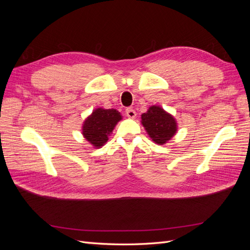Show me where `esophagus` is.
I'll return each instance as SVG.
<instances>
[{"instance_id":"esophagus-1","label":"esophagus","mask_w":250,"mask_h":250,"mask_svg":"<svg viewBox=\"0 0 250 250\" xmlns=\"http://www.w3.org/2000/svg\"><path fill=\"white\" fill-rule=\"evenodd\" d=\"M125 112H126V116L128 118H130V119H134L135 116H137V112H135V110L133 108H131V107L126 108Z\"/></svg>"}]
</instances>
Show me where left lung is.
Here are the masks:
<instances>
[{
  "label": "left lung",
  "mask_w": 250,
  "mask_h": 250,
  "mask_svg": "<svg viewBox=\"0 0 250 250\" xmlns=\"http://www.w3.org/2000/svg\"><path fill=\"white\" fill-rule=\"evenodd\" d=\"M142 124L154 143L164 145L171 140L177 131V123L170 113L161 106H150L142 115Z\"/></svg>",
  "instance_id": "8db88e82"
}]
</instances>
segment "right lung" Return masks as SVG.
Returning <instances> with one entry per match:
<instances>
[{
  "label": "right lung",
  "mask_w": 250,
  "mask_h": 250,
  "mask_svg": "<svg viewBox=\"0 0 250 250\" xmlns=\"http://www.w3.org/2000/svg\"><path fill=\"white\" fill-rule=\"evenodd\" d=\"M120 120L122 116L116 109L97 108L83 123L82 134L95 148H100L107 142Z\"/></svg>",
  "instance_id": "1"
}]
</instances>
